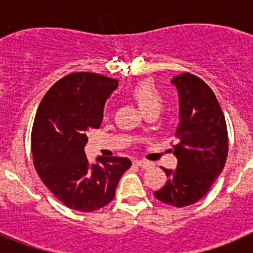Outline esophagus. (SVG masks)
<instances>
[{
    "label": "esophagus",
    "mask_w": 253,
    "mask_h": 253,
    "mask_svg": "<svg viewBox=\"0 0 253 253\" xmlns=\"http://www.w3.org/2000/svg\"><path fill=\"white\" fill-rule=\"evenodd\" d=\"M133 163H134V165H137L138 167H140V169H151V167H152V163L151 162H147V161H138V160H135Z\"/></svg>",
    "instance_id": "obj_1"
}]
</instances>
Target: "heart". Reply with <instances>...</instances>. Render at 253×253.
I'll use <instances>...</instances> for the list:
<instances>
[{
    "mask_svg": "<svg viewBox=\"0 0 253 253\" xmlns=\"http://www.w3.org/2000/svg\"><path fill=\"white\" fill-rule=\"evenodd\" d=\"M131 96L144 114L148 113V111H158L160 113L163 104L162 95L156 87V84H152V82L146 81L137 84L131 91Z\"/></svg>",
    "mask_w": 253,
    "mask_h": 253,
    "instance_id": "obj_1",
    "label": "heart"
}]
</instances>
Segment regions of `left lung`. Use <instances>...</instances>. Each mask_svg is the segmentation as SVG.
<instances>
[{
	"label": "left lung",
	"instance_id": "8db88e82",
	"mask_svg": "<svg viewBox=\"0 0 253 253\" xmlns=\"http://www.w3.org/2000/svg\"><path fill=\"white\" fill-rule=\"evenodd\" d=\"M180 97L178 143L171 152L175 169H163L169 181L154 196L176 208L199 202L208 193L225 165L228 134L224 115L213 91L203 80L182 73L171 80Z\"/></svg>",
	"mask_w": 253,
	"mask_h": 253
}]
</instances>
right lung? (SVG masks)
I'll list each match as a JSON object with an SVG mask.
<instances>
[{"label":"right lung","instance_id":"obj_1","mask_svg":"<svg viewBox=\"0 0 253 253\" xmlns=\"http://www.w3.org/2000/svg\"><path fill=\"white\" fill-rule=\"evenodd\" d=\"M118 80L90 72L71 73L49 88L35 116L31 151L38 175L69 209L93 211L115 196L129 158L100 157L90 163L84 153L87 131L99 129L104 106Z\"/></svg>","mask_w":253,"mask_h":253}]
</instances>
